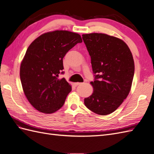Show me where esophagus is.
I'll list each match as a JSON object with an SVG mask.
<instances>
[{"label": "esophagus", "instance_id": "esophagus-1", "mask_svg": "<svg viewBox=\"0 0 154 154\" xmlns=\"http://www.w3.org/2000/svg\"><path fill=\"white\" fill-rule=\"evenodd\" d=\"M81 84H82V83H79V82L74 83V85H75V86H78V85H81Z\"/></svg>", "mask_w": 154, "mask_h": 154}]
</instances>
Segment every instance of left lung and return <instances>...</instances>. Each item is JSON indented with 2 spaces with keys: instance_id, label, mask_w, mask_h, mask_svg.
I'll use <instances>...</instances> for the list:
<instances>
[{
  "instance_id": "obj_1",
  "label": "left lung",
  "mask_w": 154,
  "mask_h": 154,
  "mask_svg": "<svg viewBox=\"0 0 154 154\" xmlns=\"http://www.w3.org/2000/svg\"><path fill=\"white\" fill-rule=\"evenodd\" d=\"M82 38L91 58L95 80L92 94L85 105L97 114L112 113L131 89L134 62L128 46L117 37L104 33L83 34Z\"/></svg>"
}]
</instances>
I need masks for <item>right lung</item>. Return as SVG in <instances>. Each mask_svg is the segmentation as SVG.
Masks as SVG:
<instances>
[{
	"instance_id": "obj_1",
	"label": "right lung",
	"mask_w": 154,
	"mask_h": 154,
	"mask_svg": "<svg viewBox=\"0 0 154 154\" xmlns=\"http://www.w3.org/2000/svg\"><path fill=\"white\" fill-rule=\"evenodd\" d=\"M76 32L57 30L39 36L29 45L20 64L23 91L31 105L44 114H52L63 105L71 85L64 78L63 58L78 43Z\"/></svg>"
}]
</instances>
